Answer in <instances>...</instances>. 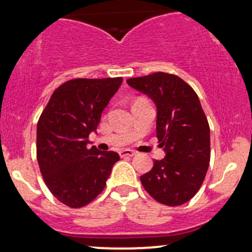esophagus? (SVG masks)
Segmentation results:
<instances>
[{
  "label": "esophagus",
  "mask_w": 252,
  "mask_h": 252,
  "mask_svg": "<svg viewBox=\"0 0 252 252\" xmlns=\"http://www.w3.org/2000/svg\"><path fill=\"white\" fill-rule=\"evenodd\" d=\"M136 154V152H134V150L131 149H123L121 150L120 152V156L121 158H131V156H134Z\"/></svg>",
  "instance_id": "obj_1"
}]
</instances>
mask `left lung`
I'll list each match as a JSON object with an SVG mask.
<instances>
[{"label":"left lung","mask_w":252,"mask_h":252,"mask_svg":"<svg viewBox=\"0 0 252 252\" xmlns=\"http://www.w3.org/2000/svg\"><path fill=\"white\" fill-rule=\"evenodd\" d=\"M126 83L154 102L156 136L166 154L140 178L144 189L167 206L185 204L200 189L210 164V126L200 100L181 78L164 72Z\"/></svg>","instance_id":"left-lung-1"}]
</instances>
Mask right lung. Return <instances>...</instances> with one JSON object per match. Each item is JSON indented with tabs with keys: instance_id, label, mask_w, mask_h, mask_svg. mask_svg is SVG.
Masks as SVG:
<instances>
[{
	"instance_id": "1",
	"label": "right lung",
	"mask_w": 252,
	"mask_h": 252,
	"mask_svg": "<svg viewBox=\"0 0 252 252\" xmlns=\"http://www.w3.org/2000/svg\"><path fill=\"white\" fill-rule=\"evenodd\" d=\"M122 78L73 79L52 94L36 128V156L48 189L72 209L88 205L105 187L115 152L89 147L103 110L120 89Z\"/></svg>"
}]
</instances>
